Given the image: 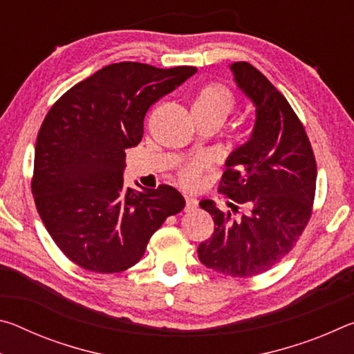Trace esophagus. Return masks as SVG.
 Masks as SVG:
<instances>
[{
	"label": "esophagus",
	"instance_id": "obj_1",
	"mask_svg": "<svg viewBox=\"0 0 354 354\" xmlns=\"http://www.w3.org/2000/svg\"><path fill=\"white\" fill-rule=\"evenodd\" d=\"M198 206V201L194 196H185V211H194Z\"/></svg>",
	"mask_w": 354,
	"mask_h": 354
}]
</instances>
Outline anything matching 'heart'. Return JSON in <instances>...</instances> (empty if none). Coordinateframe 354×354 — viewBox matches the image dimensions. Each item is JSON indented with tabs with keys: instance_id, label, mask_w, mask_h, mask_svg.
Instances as JSON below:
<instances>
[{
	"instance_id": "1",
	"label": "heart",
	"mask_w": 354,
	"mask_h": 354,
	"mask_svg": "<svg viewBox=\"0 0 354 354\" xmlns=\"http://www.w3.org/2000/svg\"><path fill=\"white\" fill-rule=\"evenodd\" d=\"M236 109V97L223 84H207L195 95L192 112L200 118H215L221 123ZM207 169L206 159H196L179 170L178 179L184 187H195L200 184L201 173Z\"/></svg>"
}]
</instances>
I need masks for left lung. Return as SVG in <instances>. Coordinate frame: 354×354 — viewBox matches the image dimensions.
I'll list each match as a JSON object with an SVG mask.
<instances>
[{
  "mask_svg": "<svg viewBox=\"0 0 354 354\" xmlns=\"http://www.w3.org/2000/svg\"><path fill=\"white\" fill-rule=\"evenodd\" d=\"M231 70L253 101L256 122L250 140L226 159L220 181L232 212L220 211L212 200L200 203L215 227L200 243L198 259L221 274L250 278L278 263L303 234L313 215L317 164L284 95L248 62H234Z\"/></svg>",
  "mask_w": 354,
  "mask_h": 354,
  "instance_id": "1",
  "label": "left lung"
}]
</instances>
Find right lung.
Segmentation results:
<instances>
[{"label":"right lung","mask_w":354,"mask_h":354,"mask_svg":"<svg viewBox=\"0 0 354 354\" xmlns=\"http://www.w3.org/2000/svg\"><path fill=\"white\" fill-rule=\"evenodd\" d=\"M196 73L118 62L77 82L41 123L31 189L53 241L71 262L97 273L136 266L149 237L185 201L171 185L123 187L124 149L139 145L156 101Z\"/></svg>","instance_id":"obj_1"}]
</instances>
